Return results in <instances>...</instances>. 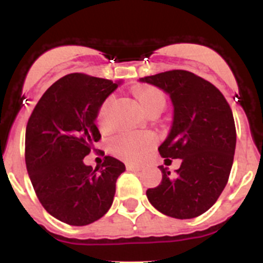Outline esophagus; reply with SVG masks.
I'll return each mask as SVG.
<instances>
[{
	"label": "esophagus",
	"mask_w": 263,
	"mask_h": 263,
	"mask_svg": "<svg viewBox=\"0 0 263 263\" xmlns=\"http://www.w3.org/2000/svg\"><path fill=\"white\" fill-rule=\"evenodd\" d=\"M127 169L131 172H140L141 171V166L134 165V164H127Z\"/></svg>",
	"instance_id": "obj_1"
}]
</instances>
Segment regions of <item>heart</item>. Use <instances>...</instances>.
<instances>
[{
	"label": "heart",
	"mask_w": 263,
	"mask_h": 263,
	"mask_svg": "<svg viewBox=\"0 0 263 263\" xmlns=\"http://www.w3.org/2000/svg\"><path fill=\"white\" fill-rule=\"evenodd\" d=\"M135 97H136L140 107L146 115L151 112H161L165 107V95L158 87L142 86L136 90ZM112 97H109L100 105V109L98 112V122H99L100 127L107 126V115L110 104H112ZM154 142H155V137L148 132L123 134L113 140V147H115L116 153L126 160L136 161L140 160L153 147Z\"/></svg>",
	"instance_id": "obj_1"
}]
</instances>
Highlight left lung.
Here are the masks:
<instances>
[{
	"mask_svg": "<svg viewBox=\"0 0 263 263\" xmlns=\"http://www.w3.org/2000/svg\"><path fill=\"white\" fill-rule=\"evenodd\" d=\"M140 81L171 97L173 123L159 153L182 160L176 177L159 166L163 178L146 191L147 200L166 216H200L216 202L232 171L237 132L230 105L217 87L190 71H166Z\"/></svg>",
	"mask_w": 263,
	"mask_h": 263,
	"instance_id": "left-lung-1",
	"label": "left lung"
}]
</instances>
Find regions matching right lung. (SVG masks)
<instances>
[{"label":"right lung","mask_w":263,"mask_h":263,"mask_svg":"<svg viewBox=\"0 0 263 263\" xmlns=\"http://www.w3.org/2000/svg\"><path fill=\"white\" fill-rule=\"evenodd\" d=\"M121 82L70 73L39 99L26 124L25 163L39 201L53 217L82 227L104 216L113 203L117 178L126 166L105 156L102 168L85 165L100 140L95 119Z\"/></svg>","instance_id":"add662e5"}]
</instances>
